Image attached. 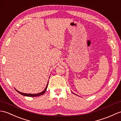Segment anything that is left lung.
Listing matches in <instances>:
<instances>
[{"mask_svg":"<svg viewBox=\"0 0 121 121\" xmlns=\"http://www.w3.org/2000/svg\"><path fill=\"white\" fill-rule=\"evenodd\" d=\"M74 94V93H73ZM75 95H76V94H75Z\"/></svg>","mask_w":121,"mask_h":121,"instance_id":"1","label":"left lung"}]
</instances>
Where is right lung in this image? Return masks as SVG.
<instances>
[{"mask_svg": "<svg viewBox=\"0 0 121 121\" xmlns=\"http://www.w3.org/2000/svg\"><path fill=\"white\" fill-rule=\"evenodd\" d=\"M48 85V83H47V85L46 86V87H45V89L42 92H40V93H37V94H27V93H22V92H19V91H18L17 90H16L15 88V89L18 93H20V94L22 95L23 96H28V97H37V96H41V95L43 94H44V93L45 92V91H46V90H47Z\"/></svg>", "mask_w": 121, "mask_h": 121, "instance_id": "obj_1", "label": "right lung"}]
</instances>
